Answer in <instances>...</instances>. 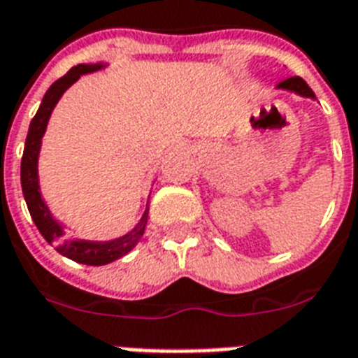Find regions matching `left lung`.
Returning <instances> with one entry per match:
<instances>
[{"instance_id": "1", "label": "left lung", "mask_w": 358, "mask_h": 358, "mask_svg": "<svg viewBox=\"0 0 358 358\" xmlns=\"http://www.w3.org/2000/svg\"><path fill=\"white\" fill-rule=\"evenodd\" d=\"M277 89H282V91L295 92V94H299V96H303V98H316L314 91H312L310 87L306 85L305 80H301L299 76H295V78H288V80H284L282 83H278Z\"/></svg>"}]
</instances>
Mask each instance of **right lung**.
I'll list each match as a JSON object with an SVG mask.
<instances>
[{
  "instance_id": "add662e5",
  "label": "right lung",
  "mask_w": 358,
  "mask_h": 358,
  "mask_svg": "<svg viewBox=\"0 0 358 358\" xmlns=\"http://www.w3.org/2000/svg\"><path fill=\"white\" fill-rule=\"evenodd\" d=\"M108 66L106 63H81L59 78L55 83L50 85L44 98H42L41 108L36 111L29 124V131L25 137L24 156H22V167H20V180H22V191H24L25 204L29 210L33 223L36 229L44 236L48 243L53 245L57 252L85 266H106L111 262L119 260L124 255H128L135 245L139 243V239L145 234L146 221H148V202H146L143 217L134 229L108 241H91V239H78L66 238L64 236V227L53 217L46 201L41 193V182H38V156H41L42 137L46 134L48 122L52 117L53 109L57 106L66 89L74 85L81 76L92 74L98 70H103Z\"/></svg>"
}]
</instances>
